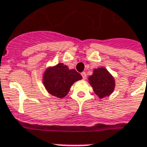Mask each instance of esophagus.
<instances>
[{
    "label": "esophagus",
    "instance_id": "34e87169",
    "mask_svg": "<svg viewBox=\"0 0 147 147\" xmlns=\"http://www.w3.org/2000/svg\"><path fill=\"white\" fill-rule=\"evenodd\" d=\"M81 75H82V76H83V80H86V72H84V71H83V72H82V73H81Z\"/></svg>",
    "mask_w": 147,
    "mask_h": 147
}]
</instances>
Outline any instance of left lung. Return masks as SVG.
Segmentation results:
<instances>
[{"label": "left lung", "instance_id": "obj_1", "mask_svg": "<svg viewBox=\"0 0 147 147\" xmlns=\"http://www.w3.org/2000/svg\"><path fill=\"white\" fill-rule=\"evenodd\" d=\"M89 83L99 98L110 95L115 88V80L107 69L99 67L94 70L92 76L89 77Z\"/></svg>", "mask_w": 147, "mask_h": 147}]
</instances>
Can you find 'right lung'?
<instances>
[{"label":"right lung","instance_id":"obj_1","mask_svg":"<svg viewBox=\"0 0 147 147\" xmlns=\"http://www.w3.org/2000/svg\"><path fill=\"white\" fill-rule=\"evenodd\" d=\"M82 79V76L75 69H69L62 63L48 67L43 75V84L50 94L62 98L67 95L75 82Z\"/></svg>","mask_w":147,"mask_h":147}]
</instances>
